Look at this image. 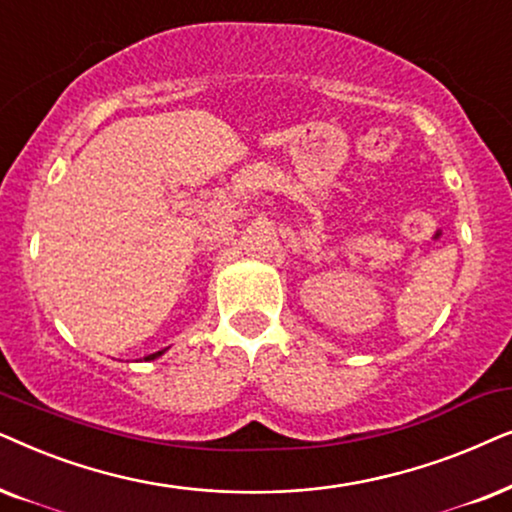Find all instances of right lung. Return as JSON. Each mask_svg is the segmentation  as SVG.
I'll return each mask as SVG.
<instances>
[{
  "label": "right lung",
  "instance_id": "1",
  "mask_svg": "<svg viewBox=\"0 0 512 512\" xmlns=\"http://www.w3.org/2000/svg\"><path fill=\"white\" fill-rule=\"evenodd\" d=\"M156 356H161V351H159V353H152V356H147V360H149V358H156Z\"/></svg>",
  "mask_w": 512,
  "mask_h": 512
}]
</instances>
